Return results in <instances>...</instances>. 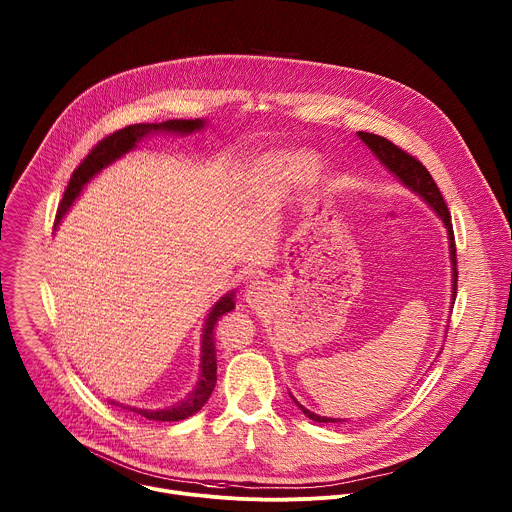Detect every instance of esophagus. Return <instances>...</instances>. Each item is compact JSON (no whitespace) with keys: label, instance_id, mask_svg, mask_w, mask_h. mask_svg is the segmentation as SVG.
I'll list each match as a JSON object with an SVG mask.
<instances>
[{"label":"esophagus","instance_id":"esophagus-1","mask_svg":"<svg viewBox=\"0 0 512 512\" xmlns=\"http://www.w3.org/2000/svg\"><path fill=\"white\" fill-rule=\"evenodd\" d=\"M269 296H271V287H269V283H265V281H253V283L247 285V289H245V300H247V304H249L251 308L263 306V304L269 300Z\"/></svg>","mask_w":512,"mask_h":512}]
</instances>
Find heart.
Instances as JSON below:
<instances>
[{"label": "heart", "instance_id": "heart-1", "mask_svg": "<svg viewBox=\"0 0 512 512\" xmlns=\"http://www.w3.org/2000/svg\"><path fill=\"white\" fill-rule=\"evenodd\" d=\"M314 166L316 162L308 154H281L277 158L267 160L263 166H259L253 172L251 182L257 190L267 192V190H273L285 178H300L310 174Z\"/></svg>", "mask_w": 512, "mask_h": 512}]
</instances>
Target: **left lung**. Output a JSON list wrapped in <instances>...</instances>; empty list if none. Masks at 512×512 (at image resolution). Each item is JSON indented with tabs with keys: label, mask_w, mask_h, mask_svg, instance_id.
I'll return each instance as SVG.
<instances>
[{
	"label": "left lung",
	"mask_w": 512,
	"mask_h": 512,
	"mask_svg": "<svg viewBox=\"0 0 512 512\" xmlns=\"http://www.w3.org/2000/svg\"><path fill=\"white\" fill-rule=\"evenodd\" d=\"M358 137L369 145L371 152L389 168V172H393L405 186H409L413 192H417L423 200L429 202V206H433V210L437 212V216L442 218L448 235H450V255H452V265H454V279H452V296L456 300V289H458V259H456V239H454V227H452V216L450 210L444 202V196L437 188V184L433 182L431 174L427 172V168L411 154H407L405 150H401L399 145H395L391 139L375 135V133H367V131H358ZM298 403V401H296ZM300 405V403H298ZM300 409L304 411L306 417H310L316 423H336V419L332 417H320L316 413H312L310 409H306L304 405H300Z\"/></svg>",
	"instance_id": "8db88e82"
}]
</instances>
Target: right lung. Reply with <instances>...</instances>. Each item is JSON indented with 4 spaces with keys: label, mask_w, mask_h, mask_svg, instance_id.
<instances>
[{
    "label": "right lung",
    "mask_w": 512,
    "mask_h": 512,
    "mask_svg": "<svg viewBox=\"0 0 512 512\" xmlns=\"http://www.w3.org/2000/svg\"><path fill=\"white\" fill-rule=\"evenodd\" d=\"M204 125L202 119H170L164 123H135V125H127L123 129H117L113 133H109L107 137H103L95 148L89 152V156L75 168L70 176V182L64 190L62 202L58 204L56 210V221L54 225L60 223V218L64 216V212L70 208V204L75 202V198L79 196V192L83 190V186L95 176L99 174L105 166H109L111 162H115L117 158H121L123 154H127L129 150L135 148V143L150 135L154 131H174V133H192L196 129H200ZM235 308V294L231 291L229 296L221 298L216 302V306L212 308V312L206 318L204 324V334H202V364H200V379L196 389L190 393L188 399H184L182 403L170 407V409H160V411H148V409H131L133 413L152 419V421H180L186 419L190 415H194L198 409H202V405L208 401L210 393L214 391L216 385V350H214V326L216 322L221 320L227 312H231ZM117 405V403H115ZM125 409V407H123Z\"/></svg>",
    "instance_id": "obj_1"
}]
</instances>
